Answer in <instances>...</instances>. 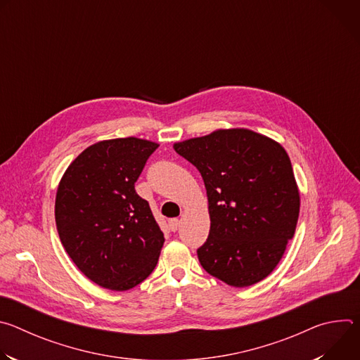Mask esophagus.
I'll return each instance as SVG.
<instances>
[{
	"label": "esophagus",
	"mask_w": 360,
	"mask_h": 360,
	"mask_svg": "<svg viewBox=\"0 0 360 360\" xmlns=\"http://www.w3.org/2000/svg\"><path fill=\"white\" fill-rule=\"evenodd\" d=\"M179 224H181V221H179V219H171V221L168 222V225H169V229H171L172 232L178 231V228H179Z\"/></svg>",
	"instance_id": "esophagus-1"
}]
</instances>
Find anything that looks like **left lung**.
Wrapping results in <instances>:
<instances>
[{
  "mask_svg": "<svg viewBox=\"0 0 360 360\" xmlns=\"http://www.w3.org/2000/svg\"><path fill=\"white\" fill-rule=\"evenodd\" d=\"M174 149L196 167L207 188L211 229L196 250L202 268L235 288L265 279L283 256L299 217L286 150L243 128L176 142Z\"/></svg>",
  "mask_w": 360,
  "mask_h": 360,
  "instance_id": "8db88e82",
  "label": "left lung"
}]
</instances>
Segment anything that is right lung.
<instances>
[{"instance_id":"obj_1","label":"right lung","mask_w":360,"mask_h":360,"mask_svg":"<svg viewBox=\"0 0 360 360\" xmlns=\"http://www.w3.org/2000/svg\"><path fill=\"white\" fill-rule=\"evenodd\" d=\"M158 146L134 136L96 142L58 185L61 243L78 269L105 289L128 290L157 266L165 238L135 182Z\"/></svg>"}]
</instances>
